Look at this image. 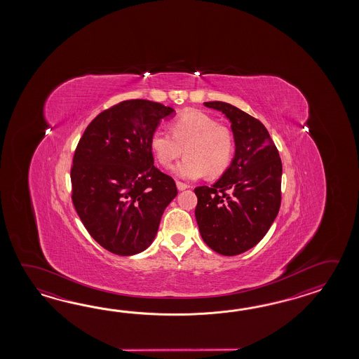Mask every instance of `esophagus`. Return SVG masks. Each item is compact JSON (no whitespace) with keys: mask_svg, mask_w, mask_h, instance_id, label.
Listing matches in <instances>:
<instances>
[{"mask_svg":"<svg viewBox=\"0 0 359 359\" xmlns=\"http://www.w3.org/2000/svg\"><path fill=\"white\" fill-rule=\"evenodd\" d=\"M176 184H177V189H178V191L186 190V189H189V187H190V186H187V184H186V183L180 182V181H177Z\"/></svg>","mask_w":359,"mask_h":359,"instance_id":"34e87169","label":"esophagus"}]
</instances>
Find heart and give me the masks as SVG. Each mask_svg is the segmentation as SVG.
<instances>
[{"label": "heart", "mask_w": 359, "mask_h": 359, "mask_svg": "<svg viewBox=\"0 0 359 359\" xmlns=\"http://www.w3.org/2000/svg\"><path fill=\"white\" fill-rule=\"evenodd\" d=\"M170 132L154 130L150 147L163 167L172 165L184 153L186 158L172 169L175 176L192 181L205 173L221 176L229 168L233 156V136L210 115L187 111L170 123Z\"/></svg>", "instance_id": "b5f03b06"}]
</instances>
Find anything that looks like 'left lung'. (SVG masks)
Segmentation results:
<instances>
[{"mask_svg": "<svg viewBox=\"0 0 359 359\" xmlns=\"http://www.w3.org/2000/svg\"><path fill=\"white\" fill-rule=\"evenodd\" d=\"M231 123L235 155L217 182L195 189L200 235L214 252L232 257L259 243L281 204L283 163L267 128L222 101L204 102Z\"/></svg>", "mask_w": 359, "mask_h": 359, "instance_id": "8db88e82", "label": "left lung"}]
</instances>
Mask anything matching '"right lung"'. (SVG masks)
<instances>
[{
  "label": "right lung",
  "mask_w": 359,
  "mask_h": 359,
  "mask_svg": "<svg viewBox=\"0 0 359 359\" xmlns=\"http://www.w3.org/2000/svg\"><path fill=\"white\" fill-rule=\"evenodd\" d=\"M175 109L128 100L97 115L76 146L72 198L84 227L102 248L130 257L153 244L176 183L154 165L150 138Z\"/></svg>",
  "instance_id": "obj_1"
}]
</instances>
